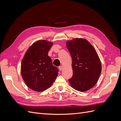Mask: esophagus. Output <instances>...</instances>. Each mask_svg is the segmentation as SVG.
Masks as SVG:
<instances>
[{"label": "esophagus", "mask_w": 121, "mask_h": 121, "mask_svg": "<svg viewBox=\"0 0 121 121\" xmlns=\"http://www.w3.org/2000/svg\"><path fill=\"white\" fill-rule=\"evenodd\" d=\"M58 69H59L60 71H61V70H63V66H60L59 67H58Z\"/></svg>", "instance_id": "esophagus-1"}]
</instances>
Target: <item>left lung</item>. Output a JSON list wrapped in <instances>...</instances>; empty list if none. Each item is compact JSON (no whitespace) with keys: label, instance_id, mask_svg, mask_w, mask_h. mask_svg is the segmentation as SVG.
Segmentation results:
<instances>
[{"label":"left lung","instance_id":"8db88e82","mask_svg":"<svg viewBox=\"0 0 121 121\" xmlns=\"http://www.w3.org/2000/svg\"><path fill=\"white\" fill-rule=\"evenodd\" d=\"M71 54L73 75L69 79L75 89L84 92L95 85L101 72L99 58L93 46L82 38H75L67 42Z\"/></svg>","mask_w":121,"mask_h":121}]
</instances>
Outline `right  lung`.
Segmentation results:
<instances>
[{"label":"right lung","mask_w":121,"mask_h":121,"mask_svg":"<svg viewBox=\"0 0 121 121\" xmlns=\"http://www.w3.org/2000/svg\"><path fill=\"white\" fill-rule=\"evenodd\" d=\"M52 43L39 40L30 47L22 61L21 74L26 85L33 90L44 91L52 86L58 74L48 53Z\"/></svg>","instance_id":"add662e5"}]
</instances>
